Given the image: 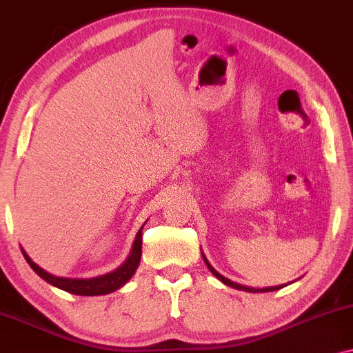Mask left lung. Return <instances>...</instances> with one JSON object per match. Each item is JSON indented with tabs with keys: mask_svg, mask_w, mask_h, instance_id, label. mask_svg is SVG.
<instances>
[{
	"mask_svg": "<svg viewBox=\"0 0 353 353\" xmlns=\"http://www.w3.org/2000/svg\"><path fill=\"white\" fill-rule=\"evenodd\" d=\"M202 258H203V261H205V265H207V268L210 270V273L215 276V278L217 279H220V281H222L223 284H227V286H230V288H235V290H240V291H246V292H270V291H278V290H281V288H284V286H288V284H279V286H270V288H260V290H256V288H250V286H243V284H239V283H233V281H230V279L228 278H225V276H222L219 273V271H215L214 270V266L210 265L209 263V260H207L205 258V254L202 253Z\"/></svg>",
	"mask_w": 353,
	"mask_h": 353,
	"instance_id": "obj_1",
	"label": "left lung"
}]
</instances>
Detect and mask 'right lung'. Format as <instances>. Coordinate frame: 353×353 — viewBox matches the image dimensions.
<instances>
[{
	"mask_svg": "<svg viewBox=\"0 0 353 353\" xmlns=\"http://www.w3.org/2000/svg\"><path fill=\"white\" fill-rule=\"evenodd\" d=\"M143 230V227H141ZM139 230L136 233V239L131 248L130 256L126 258L125 263L117 268L112 273L97 276V278H87V279H77V278H61V276H54L48 273L46 270H42L39 265H36L29 254L23 250L24 258L29 263V266L41 276L44 281H48L52 286L59 288V290L70 292V294L77 296H101V294H110V292L120 290V288L126 281H130L131 276L134 274L136 268H138L139 260H141V243H143V233Z\"/></svg>",
	"mask_w": 353,
	"mask_h": 353,
	"instance_id": "right-lung-1",
	"label": "right lung"
}]
</instances>
